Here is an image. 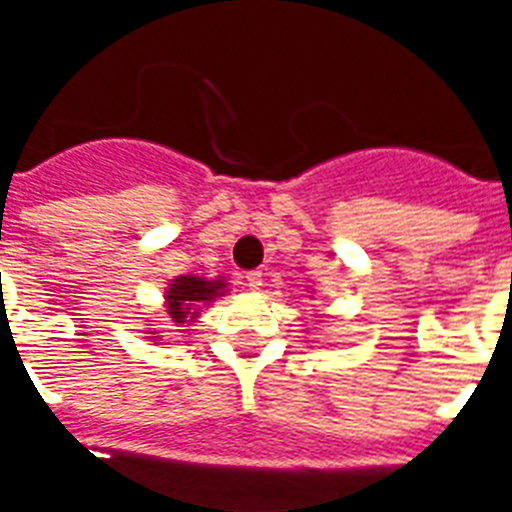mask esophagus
<instances>
[{"label":"esophagus","instance_id":"1","mask_svg":"<svg viewBox=\"0 0 512 512\" xmlns=\"http://www.w3.org/2000/svg\"><path fill=\"white\" fill-rule=\"evenodd\" d=\"M261 277H264V274L253 269V271H246V277H243V279H246L248 289H259L261 284H264V279H261Z\"/></svg>","mask_w":512,"mask_h":512}]
</instances>
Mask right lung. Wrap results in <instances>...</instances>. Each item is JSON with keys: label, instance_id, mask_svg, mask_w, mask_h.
Instances as JSON below:
<instances>
[{"label": "right lung", "instance_id": "add662e5", "mask_svg": "<svg viewBox=\"0 0 512 512\" xmlns=\"http://www.w3.org/2000/svg\"><path fill=\"white\" fill-rule=\"evenodd\" d=\"M223 279L205 282L200 277H176L166 292V307H169V323L182 325L192 323L194 310L205 302L215 300L223 292Z\"/></svg>", "mask_w": 512, "mask_h": 512}]
</instances>
